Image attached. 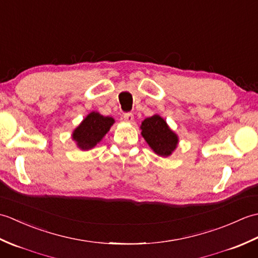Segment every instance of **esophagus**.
<instances>
[{"label": "esophagus", "mask_w": 258, "mask_h": 258, "mask_svg": "<svg viewBox=\"0 0 258 258\" xmlns=\"http://www.w3.org/2000/svg\"><path fill=\"white\" fill-rule=\"evenodd\" d=\"M123 117L126 122H128V123H132L134 120V115L132 113H124Z\"/></svg>", "instance_id": "esophagus-1"}]
</instances>
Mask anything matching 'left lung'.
<instances>
[{"label":"left lung","instance_id":"8db88e82","mask_svg":"<svg viewBox=\"0 0 258 258\" xmlns=\"http://www.w3.org/2000/svg\"><path fill=\"white\" fill-rule=\"evenodd\" d=\"M142 135L152 150L161 156H168L176 149L177 136L158 115L144 119L142 123Z\"/></svg>","mask_w":258,"mask_h":258}]
</instances>
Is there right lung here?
I'll list each match as a JSON object with an SVG mask.
<instances>
[{"instance_id":"right-lung-1","label":"right lung","mask_w":258,"mask_h":258,"mask_svg":"<svg viewBox=\"0 0 258 258\" xmlns=\"http://www.w3.org/2000/svg\"><path fill=\"white\" fill-rule=\"evenodd\" d=\"M114 123V119L103 116L100 113L92 112L74 131L73 139L82 150H90L94 147L105 135Z\"/></svg>"}]
</instances>
